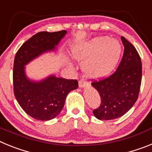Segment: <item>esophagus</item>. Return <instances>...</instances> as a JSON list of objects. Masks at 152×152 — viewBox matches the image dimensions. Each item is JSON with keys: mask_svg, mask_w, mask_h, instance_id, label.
Returning a JSON list of instances; mask_svg holds the SVG:
<instances>
[{"mask_svg": "<svg viewBox=\"0 0 152 152\" xmlns=\"http://www.w3.org/2000/svg\"><path fill=\"white\" fill-rule=\"evenodd\" d=\"M79 86H80V88H84V87H86L87 86V83L86 81H84V80H80L79 82Z\"/></svg>", "mask_w": 152, "mask_h": 152, "instance_id": "obj_1", "label": "esophagus"}]
</instances>
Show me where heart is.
Listing matches in <instances>:
<instances>
[{
    "mask_svg": "<svg viewBox=\"0 0 152 152\" xmlns=\"http://www.w3.org/2000/svg\"><path fill=\"white\" fill-rule=\"evenodd\" d=\"M122 53V46L117 39L100 37L79 45L72 50V56L82 62L87 76L102 78L115 68Z\"/></svg>",
    "mask_w": 152,
    "mask_h": 152,
    "instance_id": "obj_1",
    "label": "heart"
}]
</instances>
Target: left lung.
Here are the masks:
<instances>
[{
    "label": "left lung",
    "instance_id": "left-lung-1",
    "mask_svg": "<svg viewBox=\"0 0 152 152\" xmlns=\"http://www.w3.org/2000/svg\"><path fill=\"white\" fill-rule=\"evenodd\" d=\"M124 54L118 69L104 80L92 86L101 97L99 107L93 114L99 120L118 118L132 107L137 101L142 83V61L136 49L122 37Z\"/></svg>",
    "mask_w": 152,
    "mask_h": 152
}]
</instances>
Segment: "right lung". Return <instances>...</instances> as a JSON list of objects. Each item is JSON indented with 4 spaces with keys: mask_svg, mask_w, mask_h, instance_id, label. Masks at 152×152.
Wrapping results in <instances>:
<instances>
[{
    "mask_svg": "<svg viewBox=\"0 0 152 152\" xmlns=\"http://www.w3.org/2000/svg\"><path fill=\"white\" fill-rule=\"evenodd\" d=\"M66 30L39 32L25 42L16 53L13 81L15 98L25 113L35 119L48 121L59 115L69 92L77 89L76 80H66L50 75L39 81L27 77L30 62L47 52H55Z\"/></svg>",
    "mask_w": 152,
    "mask_h": 152,
    "instance_id": "1",
    "label": "right lung"
}]
</instances>
